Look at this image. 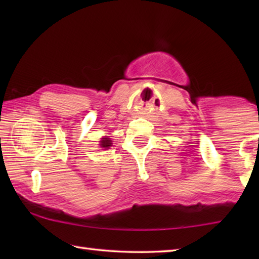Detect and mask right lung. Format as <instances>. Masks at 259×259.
Here are the masks:
<instances>
[{"label": "right lung", "mask_w": 259, "mask_h": 259, "mask_svg": "<svg viewBox=\"0 0 259 259\" xmlns=\"http://www.w3.org/2000/svg\"><path fill=\"white\" fill-rule=\"evenodd\" d=\"M112 144H113L112 140L107 137H104V138H102V140H100V147H103V148L111 147Z\"/></svg>", "instance_id": "obj_1"}]
</instances>
